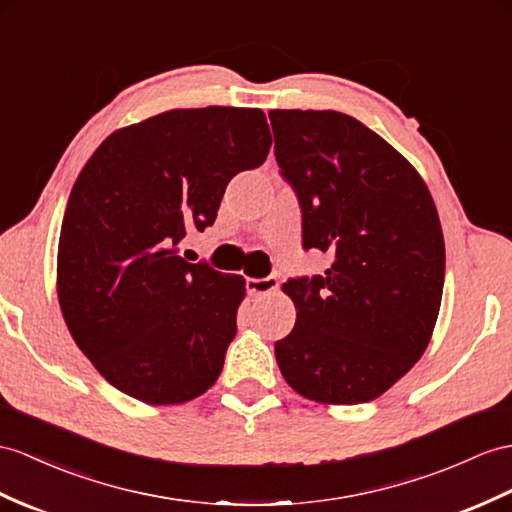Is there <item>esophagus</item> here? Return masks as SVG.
I'll use <instances>...</instances> for the list:
<instances>
[{"label": "esophagus", "instance_id": "esophagus-1", "mask_svg": "<svg viewBox=\"0 0 512 512\" xmlns=\"http://www.w3.org/2000/svg\"><path fill=\"white\" fill-rule=\"evenodd\" d=\"M247 293L249 295H271L278 291V278L276 276H267V278H247L245 282Z\"/></svg>", "mask_w": 512, "mask_h": 512}]
</instances>
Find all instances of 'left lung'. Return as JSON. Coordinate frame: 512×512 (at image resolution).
<instances>
[{"label": "left lung", "instance_id": "obj_1", "mask_svg": "<svg viewBox=\"0 0 512 512\" xmlns=\"http://www.w3.org/2000/svg\"><path fill=\"white\" fill-rule=\"evenodd\" d=\"M276 160L302 206L304 249L323 276L282 284L297 319L276 343L306 400L365 404L410 371L439 317L445 243L417 169L365 123L336 110H269Z\"/></svg>", "mask_w": 512, "mask_h": 512}]
</instances>
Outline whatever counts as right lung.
Masks as SVG:
<instances>
[{
    "label": "right lung",
    "mask_w": 512,
    "mask_h": 512,
    "mask_svg": "<svg viewBox=\"0 0 512 512\" xmlns=\"http://www.w3.org/2000/svg\"><path fill=\"white\" fill-rule=\"evenodd\" d=\"M269 147L260 108H178L112 132L80 171L60 228L58 302L121 393L167 406L217 382L245 280L173 247L213 226L228 182Z\"/></svg>",
    "instance_id": "right-lung-1"
}]
</instances>
